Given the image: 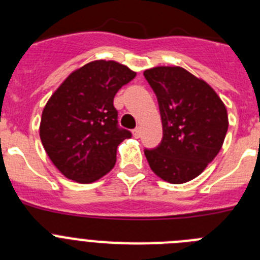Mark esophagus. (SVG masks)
<instances>
[{"mask_svg": "<svg viewBox=\"0 0 260 260\" xmlns=\"http://www.w3.org/2000/svg\"><path fill=\"white\" fill-rule=\"evenodd\" d=\"M133 135H134V138L141 137V128H139V127L134 128V130H133Z\"/></svg>", "mask_w": 260, "mask_h": 260, "instance_id": "34e87169", "label": "esophagus"}]
</instances>
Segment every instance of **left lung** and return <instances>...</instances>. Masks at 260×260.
Here are the masks:
<instances>
[{"instance_id": "left-lung-1", "label": "left lung", "mask_w": 260, "mask_h": 260, "mask_svg": "<svg viewBox=\"0 0 260 260\" xmlns=\"http://www.w3.org/2000/svg\"><path fill=\"white\" fill-rule=\"evenodd\" d=\"M156 93L162 139L144 150L153 173L169 183L194 180L221 150L228 114L212 87L180 66H157L143 73Z\"/></svg>"}]
</instances>
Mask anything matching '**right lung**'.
I'll return each mask as SVG.
<instances>
[{"label": "right lung", "mask_w": 260, "mask_h": 260, "mask_svg": "<svg viewBox=\"0 0 260 260\" xmlns=\"http://www.w3.org/2000/svg\"><path fill=\"white\" fill-rule=\"evenodd\" d=\"M137 73L116 61H92L73 71L41 114L40 139L66 178L91 183L114 167L117 147L132 133L118 126L117 91Z\"/></svg>", "instance_id": "1"}]
</instances>
